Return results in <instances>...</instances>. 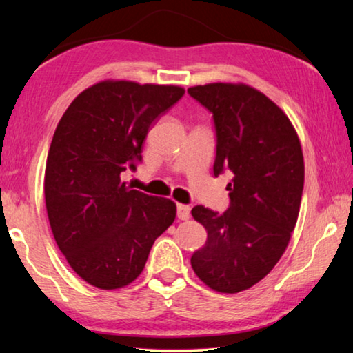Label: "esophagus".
Masks as SVG:
<instances>
[{
  "instance_id": "1",
  "label": "esophagus",
  "mask_w": 353,
  "mask_h": 353,
  "mask_svg": "<svg viewBox=\"0 0 353 353\" xmlns=\"http://www.w3.org/2000/svg\"><path fill=\"white\" fill-rule=\"evenodd\" d=\"M190 210L191 208L188 205H183V204H177V218L179 219H188L190 218Z\"/></svg>"
}]
</instances>
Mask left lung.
I'll list each match as a JSON object with an SVG mask.
<instances>
[{
	"label": "left lung",
	"mask_w": 353,
	"mask_h": 353,
	"mask_svg": "<svg viewBox=\"0 0 353 353\" xmlns=\"http://www.w3.org/2000/svg\"><path fill=\"white\" fill-rule=\"evenodd\" d=\"M188 93L213 113V174H234L224 213L191 210L207 230L191 266L212 290L234 294L266 277L288 246L303 190L301 141L283 110L246 83H207Z\"/></svg>",
	"instance_id": "obj_1"
}]
</instances>
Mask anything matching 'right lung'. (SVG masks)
Segmentation results:
<instances>
[{
	"mask_svg": "<svg viewBox=\"0 0 353 353\" xmlns=\"http://www.w3.org/2000/svg\"><path fill=\"white\" fill-rule=\"evenodd\" d=\"M183 93L103 81L77 94L57 124L45 168L48 219L71 270L97 288L132 283L174 223V202L132 190L121 172L135 171L149 129Z\"/></svg>",
	"mask_w": 353,
	"mask_h": 353,
	"instance_id": "right-lung-1",
	"label": "right lung"
}]
</instances>
